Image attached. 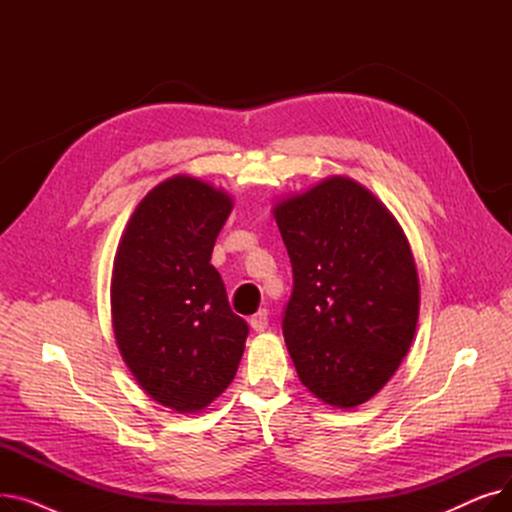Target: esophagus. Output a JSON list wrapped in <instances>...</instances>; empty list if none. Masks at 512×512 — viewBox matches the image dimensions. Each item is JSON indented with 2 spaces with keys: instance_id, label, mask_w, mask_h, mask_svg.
<instances>
[{
  "instance_id": "1",
  "label": "esophagus",
  "mask_w": 512,
  "mask_h": 512,
  "mask_svg": "<svg viewBox=\"0 0 512 512\" xmlns=\"http://www.w3.org/2000/svg\"><path fill=\"white\" fill-rule=\"evenodd\" d=\"M251 328L255 332H265L267 328V311L265 309H259L253 317H251Z\"/></svg>"
}]
</instances>
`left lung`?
I'll use <instances>...</instances> for the list:
<instances>
[{
    "mask_svg": "<svg viewBox=\"0 0 512 512\" xmlns=\"http://www.w3.org/2000/svg\"><path fill=\"white\" fill-rule=\"evenodd\" d=\"M294 286L282 330L303 386L355 409L409 353L419 317L411 245L363 184L328 176L274 205Z\"/></svg>",
    "mask_w": 512,
    "mask_h": 512,
    "instance_id": "8db88e82",
    "label": "left lung"
}]
</instances>
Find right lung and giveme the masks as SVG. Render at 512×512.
Segmentation results:
<instances>
[{
	"label": "right lung",
	"mask_w": 512,
	"mask_h": 512,
	"mask_svg": "<svg viewBox=\"0 0 512 512\" xmlns=\"http://www.w3.org/2000/svg\"><path fill=\"white\" fill-rule=\"evenodd\" d=\"M232 197L178 174L143 197L114 259L112 324L134 380L161 407L199 413L234 380L247 321L232 313L211 251Z\"/></svg>",
	"instance_id": "right-lung-1"
}]
</instances>
